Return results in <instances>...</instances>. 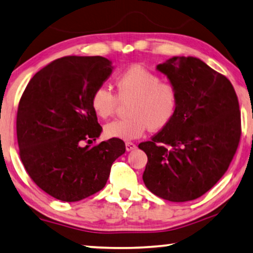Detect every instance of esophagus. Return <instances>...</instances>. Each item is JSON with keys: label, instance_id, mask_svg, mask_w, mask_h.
<instances>
[{"label": "esophagus", "instance_id": "1", "mask_svg": "<svg viewBox=\"0 0 253 253\" xmlns=\"http://www.w3.org/2000/svg\"><path fill=\"white\" fill-rule=\"evenodd\" d=\"M135 148H136L135 143L130 142V141L126 142V151H131V150H133V149H135Z\"/></svg>", "mask_w": 253, "mask_h": 253}]
</instances>
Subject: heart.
<instances>
[{"label": "heart", "mask_w": 253, "mask_h": 253, "mask_svg": "<svg viewBox=\"0 0 253 253\" xmlns=\"http://www.w3.org/2000/svg\"><path fill=\"white\" fill-rule=\"evenodd\" d=\"M118 95L105 86H99L92 95V107L97 117L106 119L114 114L120 99H129L126 118L114 120L104 126L109 138L131 140L141 136L147 129L158 131L175 117L178 106L176 85L160 80L158 74L131 66L115 80Z\"/></svg>", "instance_id": "b5f03b06"}]
</instances>
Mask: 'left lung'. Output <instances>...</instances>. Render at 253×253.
<instances>
[{"label": "left lung", "instance_id": "8db88e82", "mask_svg": "<svg viewBox=\"0 0 253 253\" xmlns=\"http://www.w3.org/2000/svg\"><path fill=\"white\" fill-rule=\"evenodd\" d=\"M178 90L175 117L141 142L147 188L170 202L201 197L221 179L241 139V112L231 82L195 57L157 66Z\"/></svg>", "mask_w": 253, "mask_h": 253}]
</instances>
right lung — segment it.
<instances>
[{
    "label": "right lung",
    "mask_w": 253,
    "mask_h": 253,
    "mask_svg": "<svg viewBox=\"0 0 253 253\" xmlns=\"http://www.w3.org/2000/svg\"><path fill=\"white\" fill-rule=\"evenodd\" d=\"M111 74L104 57H63L39 70L20 98V158L33 183L57 200L77 202L99 192L126 152L119 138L89 144L102 132L90 99Z\"/></svg>",
    "instance_id": "add662e5"
}]
</instances>
